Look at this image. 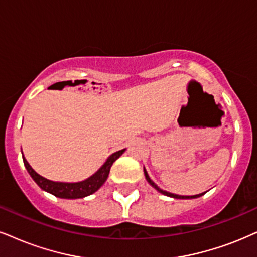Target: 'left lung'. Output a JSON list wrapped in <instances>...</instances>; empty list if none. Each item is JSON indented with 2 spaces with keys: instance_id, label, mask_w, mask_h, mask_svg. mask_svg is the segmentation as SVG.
Returning a JSON list of instances; mask_svg holds the SVG:
<instances>
[{
  "instance_id": "obj_1",
  "label": "left lung",
  "mask_w": 257,
  "mask_h": 257,
  "mask_svg": "<svg viewBox=\"0 0 257 257\" xmlns=\"http://www.w3.org/2000/svg\"><path fill=\"white\" fill-rule=\"evenodd\" d=\"M144 172H145V177H146V180L148 181L149 183V185H152L153 187L155 188V190L158 191V192H160L161 194H165V196H167V197H171V198H175V199H194V198H199V197H201V196H204V194H205V192H203V193H199V194H196V196H179V194H174V193H171V192H167V191H164V190H161L160 187L158 186L157 184L154 183V181H153L151 178H149V175H148V173H147V171H146V168L144 167Z\"/></svg>"
}]
</instances>
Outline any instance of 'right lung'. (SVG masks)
Masks as SVG:
<instances>
[{
	"label": "right lung",
	"mask_w": 257,
	"mask_h": 257,
	"mask_svg": "<svg viewBox=\"0 0 257 257\" xmlns=\"http://www.w3.org/2000/svg\"><path fill=\"white\" fill-rule=\"evenodd\" d=\"M125 152L124 149L112 153L110 157L106 159L104 164L102 165V167L96 172L95 174H92L91 177L83 181H78V183H61V181H52L48 180L46 178L41 177L40 174H38L31 165L28 164V161L26 160L24 154H22V159H24V164L26 170L28 171L29 175L32 177L35 183L38 184V186L41 190L46 191V192L53 194L58 198H63V199H78V198H84L90 196V194L95 193L96 191H98L100 186L105 183L108 179V175L111 168L112 164L117 159L121 157L123 153Z\"/></svg>",
	"instance_id": "add662e5"
}]
</instances>
